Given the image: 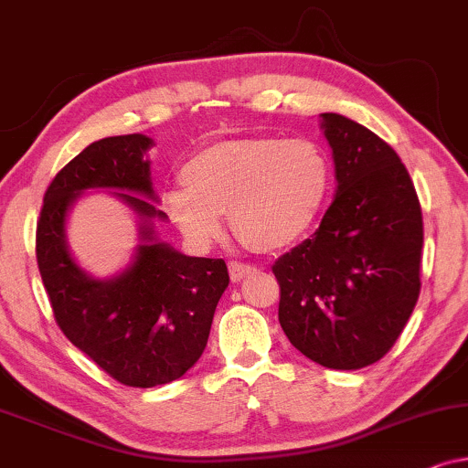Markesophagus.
Masks as SVG:
<instances>
[{
    "instance_id": "esophagus-1",
    "label": "esophagus",
    "mask_w": 468,
    "mask_h": 468,
    "mask_svg": "<svg viewBox=\"0 0 468 468\" xmlns=\"http://www.w3.org/2000/svg\"><path fill=\"white\" fill-rule=\"evenodd\" d=\"M228 268H229V279H232V281H240V279H245L247 274H251V272L258 271V268H255V266L245 264V261H236V260L229 261Z\"/></svg>"
}]
</instances>
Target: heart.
I'll return each instance as SVG.
<instances>
[{
    "label": "heart",
    "instance_id": "obj_1",
    "mask_svg": "<svg viewBox=\"0 0 468 468\" xmlns=\"http://www.w3.org/2000/svg\"><path fill=\"white\" fill-rule=\"evenodd\" d=\"M185 185L164 194V208L197 249L223 232L221 215L258 251L292 247L309 232L330 191V162L304 138H242L207 146L185 164Z\"/></svg>",
    "mask_w": 468,
    "mask_h": 468
}]
</instances>
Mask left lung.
I'll list each match as a JSON object with an SVG mask.
<instances>
[{
  "instance_id": "8db88e82",
  "label": "left lung",
  "mask_w": 468,
  "mask_h": 468,
  "mask_svg": "<svg viewBox=\"0 0 468 468\" xmlns=\"http://www.w3.org/2000/svg\"><path fill=\"white\" fill-rule=\"evenodd\" d=\"M336 196L317 232L274 261L279 324L290 343L325 368L381 360L420 296V197L386 140L325 112Z\"/></svg>"
}]
</instances>
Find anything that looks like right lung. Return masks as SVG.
I'll use <instances>...</instances> for the list:
<instances>
[{
  "instance_id": "add662e5",
  "label": "right lung",
  "mask_w": 468,
  "mask_h": 468,
  "mask_svg": "<svg viewBox=\"0 0 468 468\" xmlns=\"http://www.w3.org/2000/svg\"><path fill=\"white\" fill-rule=\"evenodd\" d=\"M151 144L143 133L89 144L50 181L36 228L37 268L57 325L106 375L130 388L164 386L200 360L229 283L221 258H189L153 240L146 221L165 215L133 196L155 200L144 159ZM91 186L123 188L115 193L144 219L137 260L111 282L87 278L65 247L69 204Z\"/></svg>"
}]
</instances>
